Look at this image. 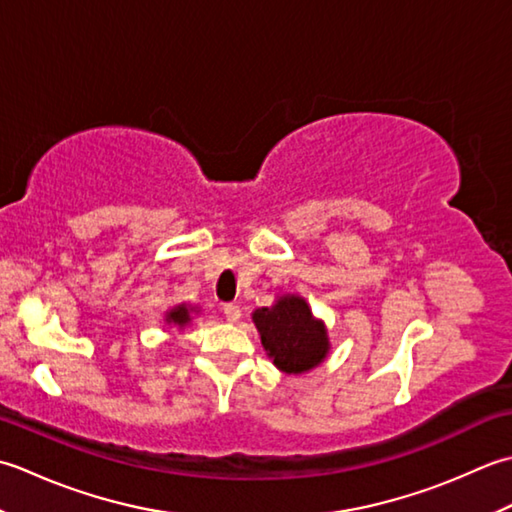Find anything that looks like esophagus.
<instances>
[{
    "instance_id": "34e87169",
    "label": "esophagus",
    "mask_w": 512,
    "mask_h": 512,
    "mask_svg": "<svg viewBox=\"0 0 512 512\" xmlns=\"http://www.w3.org/2000/svg\"><path fill=\"white\" fill-rule=\"evenodd\" d=\"M223 314L229 322H236L238 318H241V307L234 305V302H225L223 305Z\"/></svg>"
}]
</instances>
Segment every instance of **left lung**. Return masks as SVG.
Returning <instances> with one entry per match:
<instances>
[{
	"label": "left lung",
	"mask_w": 512,
	"mask_h": 512,
	"mask_svg": "<svg viewBox=\"0 0 512 512\" xmlns=\"http://www.w3.org/2000/svg\"><path fill=\"white\" fill-rule=\"evenodd\" d=\"M260 340L285 373H302L314 369L329 351L327 331L322 322L311 318L307 302L298 296L280 298L274 307L254 311Z\"/></svg>",
	"instance_id": "obj_1"
}]
</instances>
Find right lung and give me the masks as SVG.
<instances>
[{"label":"right lung","instance_id":"right-lung-1","mask_svg":"<svg viewBox=\"0 0 512 512\" xmlns=\"http://www.w3.org/2000/svg\"><path fill=\"white\" fill-rule=\"evenodd\" d=\"M168 322H174V325H185V322H190V311L187 307H176L168 314Z\"/></svg>","mask_w":512,"mask_h":512}]
</instances>
